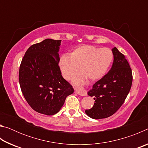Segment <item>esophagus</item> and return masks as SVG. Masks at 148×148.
Listing matches in <instances>:
<instances>
[{
    "label": "esophagus",
    "instance_id": "1",
    "mask_svg": "<svg viewBox=\"0 0 148 148\" xmlns=\"http://www.w3.org/2000/svg\"><path fill=\"white\" fill-rule=\"evenodd\" d=\"M74 89H75V91H76L77 94L81 95V96H86L87 93H86V90L84 89V87H74Z\"/></svg>",
    "mask_w": 148,
    "mask_h": 148
}]
</instances>
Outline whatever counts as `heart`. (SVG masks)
<instances>
[{
    "label": "heart",
    "mask_w": 148,
    "mask_h": 148,
    "mask_svg": "<svg viewBox=\"0 0 148 148\" xmlns=\"http://www.w3.org/2000/svg\"><path fill=\"white\" fill-rule=\"evenodd\" d=\"M113 59V53L109 48L82 45L76 47L71 56L68 53L62 54L60 57L59 65L62 76L67 80L71 79L80 67L82 72L74 79L75 84H80L86 77L91 81L102 78L106 74Z\"/></svg>",
    "instance_id": "obj_1"
}]
</instances>
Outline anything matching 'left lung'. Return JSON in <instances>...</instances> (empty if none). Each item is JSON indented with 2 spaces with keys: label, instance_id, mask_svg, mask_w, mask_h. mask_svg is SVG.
Instances as JSON below:
<instances>
[{
  "label": "left lung",
  "instance_id": "8db88e82",
  "mask_svg": "<svg viewBox=\"0 0 148 148\" xmlns=\"http://www.w3.org/2000/svg\"><path fill=\"white\" fill-rule=\"evenodd\" d=\"M114 62L110 71L95 83L88 95L95 103L86 113L95 119L106 118L118 110L131 88L132 70L125 56L116 47L112 49Z\"/></svg>",
  "mask_w": 148,
  "mask_h": 148
}]
</instances>
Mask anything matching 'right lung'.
<instances>
[{
	"label": "right lung",
	"mask_w": 148,
	"mask_h": 148,
	"mask_svg": "<svg viewBox=\"0 0 148 148\" xmlns=\"http://www.w3.org/2000/svg\"><path fill=\"white\" fill-rule=\"evenodd\" d=\"M61 40L46 39L32 45L22 59L19 82L25 99L34 111L47 116L58 112L74 92L59 66Z\"/></svg>",
	"instance_id": "1"
}]
</instances>
